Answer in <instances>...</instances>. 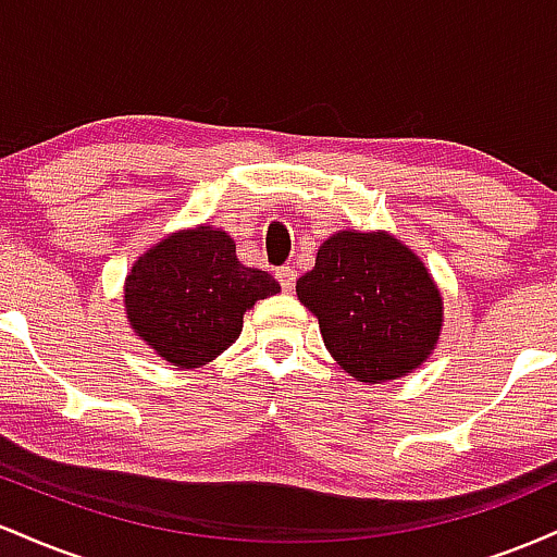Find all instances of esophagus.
I'll return each instance as SVG.
<instances>
[{
	"label": "esophagus",
	"instance_id": "esophagus-1",
	"mask_svg": "<svg viewBox=\"0 0 557 557\" xmlns=\"http://www.w3.org/2000/svg\"><path fill=\"white\" fill-rule=\"evenodd\" d=\"M296 277H298V272L293 270V267H280L277 270V283L283 285V290H287V293L296 287Z\"/></svg>",
	"mask_w": 557,
	"mask_h": 557
}]
</instances>
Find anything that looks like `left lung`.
Masks as SVG:
<instances>
[{
  "label": "left lung",
  "instance_id": "left-lung-1",
  "mask_svg": "<svg viewBox=\"0 0 557 557\" xmlns=\"http://www.w3.org/2000/svg\"><path fill=\"white\" fill-rule=\"evenodd\" d=\"M319 319L324 345L359 382L411 374L443 332V293L417 253L395 235L337 230L319 246L314 270L296 283Z\"/></svg>",
  "mask_w": 557,
  "mask_h": 557
}]
</instances>
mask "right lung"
Returning <instances> with one entry per match:
<instances>
[{
    "label": "right lung",
    "instance_id": "obj_1",
    "mask_svg": "<svg viewBox=\"0 0 557 557\" xmlns=\"http://www.w3.org/2000/svg\"><path fill=\"white\" fill-rule=\"evenodd\" d=\"M280 293L272 274L240 264L222 227L177 230L144 251L125 277L136 335L177 369H198L238 341L243 314Z\"/></svg>",
    "mask_w": 557,
    "mask_h": 557
}]
</instances>
